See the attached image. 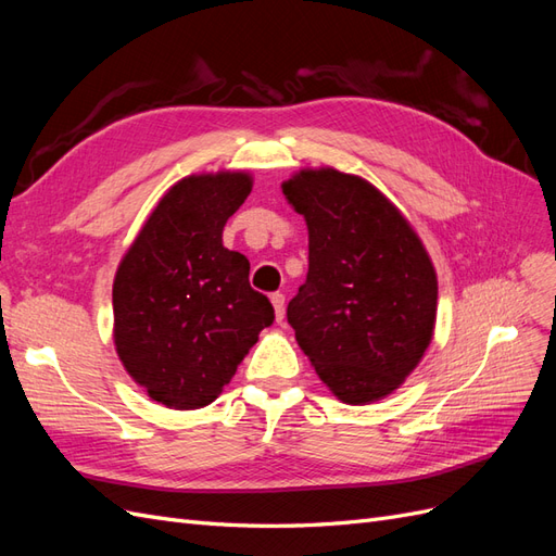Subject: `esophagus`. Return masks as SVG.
<instances>
[{"label": "esophagus", "mask_w": 556, "mask_h": 556, "mask_svg": "<svg viewBox=\"0 0 556 556\" xmlns=\"http://www.w3.org/2000/svg\"><path fill=\"white\" fill-rule=\"evenodd\" d=\"M271 304H274V315H276V323H282L285 317V296L280 292L271 294Z\"/></svg>", "instance_id": "34e87169"}]
</instances>
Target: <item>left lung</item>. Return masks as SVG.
<instances>
[{"label": "left lung", "mask_w": 556, "mask_h": 556, "mask_svg": "<svg viewBox=\"0 0 556 556\" xmlns=\"http://www.w3.org/2000/svg\"><path fill=\"white\" fill-rule=\"evenodd\" d=\"M280 188L308 227V276L288 306L299 348L339 401L390 396L435 329L439 278L422 239L362 176L306 166Z\"/></svg>", "instance_id": "left-lung-1"}]
</instances>
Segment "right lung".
Returning a JSON list of instances; mask_svg holds the SVG:
<instances>
[{"label":"right lung","mask_w":556,"mask_h":556,"mask_svg":"<svg viewBox=\"0 0 556 556\" xmlns=\"http://www.w3.org/2000/svg\"><path fill=\"white\" fill-rule=\"evenodd\" d=\"M252 190L250 172L185 176L162 194L113 278V343L129 378L162 406L197 410L223 394L274 323L250 264L223 229Z\"/></svg>","instance_id":"add662e5"}]
</instances>
